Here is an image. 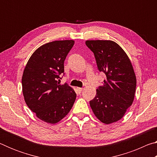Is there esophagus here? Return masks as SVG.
Segmentation results:
<instances>
[{
  "mask_svg": "<svg viewBox=\"0 0 157 157\" xmlns=\"http://www.w3.org/2000/svg\"><path fill=\"white\" fill-rule=\"evenodd\" d=\"M77 89H78V91L79 93H81L82 90H83V89L80 88V87H78V88H77Z\"/></svg>",
  "mask_w": 157,
  "mask_h": 157,
  "instance_id": "34e87169",
  "label": "esophagus"
}]
</instances>
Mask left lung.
I'll list each match as a JSON object with an SVG mask.
<instances>
[{
  "instance_id": "obj_1",
  "label": "left lung",
  "mask_w": 157,
  "mask_h": 157,
  "mask_svg": "<svg viewBox=\"0 0 157 157\" xmlns=\"http://www.w3.org/2000/svg\"><path fill=\"white\" fill-rule=\"evenodd\" d=\"M94 52L98 69L107 79L96 89L90 101L95 116L105 124L120 120L134 101L136 78L128 56L116 42L109 40L86 41Z\"/></svg>"
}]
</instances>
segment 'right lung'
I'll use <instances>...</instances> for the list:
<instances>
[{"instance_id": "1", "label": "right lung", "mask_w": 157, "mask_h": 157, "mask_svg": "<svg viewBox=\"0 0 157 157\" xmlns=\"http://www.w3.org/2000/svg\"><path fill=\"white\" fill-rule=\"evenodd\" d=\"M73 40L55 41L36 49L29 59L22 77L26 104L37 118L55 124L67 115L76 94L67 83L61 85L64 75L63 63L72 48Z\"/></svg>"}]
</instances>
